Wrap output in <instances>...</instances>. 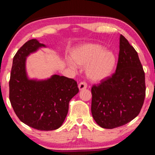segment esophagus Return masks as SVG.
Instances as JSON below:
<instances>
[{
    "instance_id": "obj_1",
    "label": "esophagus",
    "mask_w": 155,
    "mask_h": 155,
    "mask_svg": "<svg viewBox=\"0 0 155 155\" xmlns=\"http://www.w3.org/2000/svg\"><path fill=\"white\" fill-rule=\"evenodd\" d=\"M87 83L85 82H81L79 84H78V89H79L80 90H85V89L87 88Z\"/></svg>"
}]
</instances>
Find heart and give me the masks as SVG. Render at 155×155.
Returning a JSON list of instances; mask_svg holds the SVG:
<instances>
[{
    "label": "heart",
    "instance_id": "b5f03b06",
    "mask_svg": "<svg viewBox=\"0 0 155 155\" xmlns=\"http://www.w3.org/2000/svg\"><path fill=\"white\" fill-rule=\"evenodd\" d=\"M68 63L72 68L85 67V74L93 82H101L111 77L117 59L114 52L98 44H85L76 47Z\"/></svg>",
    "mask_w": 155,
    "mask_h": 155
}]
</instances>
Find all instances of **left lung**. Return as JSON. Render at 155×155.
<instances>
[{
	"label": "left lung",
	"mask_w": 155,
	"mask_h": 155,
	"mask_svg": "<svg viewBox=\"0 0 155 155\" xmlns=\"http://www.w3.org/2000/svg\"><path fill=\"white\" fill-rule=\"evenodd\" d=\"M91 114L100 127L111 129L140 114L146 96L145 73L137 51L122 35L115 72L91 87Z\"/></svg>",
	"instance_id": "8db88e82"
}]
</instances>
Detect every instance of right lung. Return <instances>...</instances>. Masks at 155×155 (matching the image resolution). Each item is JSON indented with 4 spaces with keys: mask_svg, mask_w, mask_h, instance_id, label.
Wrapping results in <instances>:
<instances>
[{
    "mask_svg": "<svg viewBox=\"0 0 155 155\" xmlns=\"http://www.w3.org/2000/svg\"><path fill=\"white\" fill-rule=\"evenodd\" d=\"M46 47L32 39L18 50L13 59L9 80V100L21 122L40 130H52L64 123L69 102L78 92L77 81L54 74L44 80L30 79L27 57Z\"/></svg>",
    "mask_w": 155,
    "mask_h": 155,
    "instance_id": "add662e5",
    "label": "right lung"
}]
</instances>
